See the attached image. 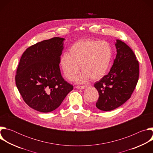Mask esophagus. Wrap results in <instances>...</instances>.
Here are the masks:
<instances>
[{
  "instance_id": "1",
  "label": "esophagus",
  "mask_w": 153,
  "mask_h": 153,
  "mask_svg": "<svg viewBox=\"0 0 153 153\" xmlns=\"http://www.w3.org/2000/svg\"><path fill=\"white\" fill-rule=\"evenodd\" d=\"M75 88L79 90H83L85 88V86H76Z\"/></svg>"
}]
</instances>
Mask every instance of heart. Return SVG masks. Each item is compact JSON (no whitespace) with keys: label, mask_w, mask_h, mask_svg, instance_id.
<instances>
[{"label":"heart","mask_w":153,"mask_h":153,"mask_svg":"<svg viewBox=\"0 0 153 153\" xmlns=\"http://www.w3.org/2000/svg\"><path fill=\"white\" fill-rule=\"evenodd\" d=\"M113 50L106 41L82 39L70 47L69 53H63L60 65L65 77L74 79L80 70L82 73L76 79L79 83L91 79L96 80L106 73L112 59Z\"/></svg>","instance_id":"heart-1"}]
</instances>
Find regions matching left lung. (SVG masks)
<instances>
[{
    "label": "left lung",
    "instance_id": "8db88e82",
    "mask_svg": "<svg viewBox=\"0 0 153 153\" xmlns=\"http://www.w3.org/2000/svg\"><path fill=\"white\" fill-rule=\"evenodd\" d=\"M117 54L108 74L94 83L99 93L96 107L111 111L123 105L133 93L139 80V65L133 50L117 40Z\"/></svg>",
    "mask_w": 153,
    "mask_h": 153
}]
</instances>
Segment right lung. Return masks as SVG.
Instances as JSON below:
<instances>
[{"label": "right lung", "mask_w": 153, "mask_h": 153, "mask_svg": "<svg viewBox=\"0 0 153 153\" xmlns=\"http://www.w3.org/2000/svg\"><path fill=\"white\" fill-rule=\"evenodd\" d=\"M64 40L56 37L38 42L20 58L15 77L17 88L24 102L39 112L56 110L73 89L59 68Z\"/></svg>", "instance_id": "1"}]
</instances>
